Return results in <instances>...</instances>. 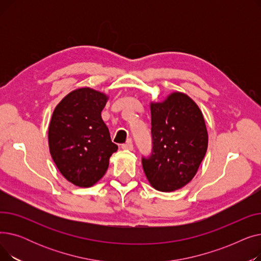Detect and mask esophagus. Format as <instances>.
Listing matches in <instances>:
<instances>
[{"label":"esophagus","instance_id":"34e87169","mask_svg":"<svg viewBox=\"0 0 261 261\" xmlns=\"http://www.w3.org/2000/svg\"><path fill=\"white\" fill-rule=\"evenodd\" d=\"M121 148H122L123 150H129V151H132V150H133V144H132L131 140H129L126 144H123V145L121 146Z\"/></svg>","mask_w":261,"mask_h":261}]
</instances>
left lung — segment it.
Segmentation results:
<instances>
[{
    "label": "left lung",
    "instance_id": "1",
    "mask_svg": "<svg viewBox=\"0 0 261 261\" xmlns=\"http://www.w3.org/2000/svg\"><path fill=\"white\" fill-rule=\"evenodd\" d=\"M150 109L152 152L142 159L143 168L150 184L169 193L193 180L206 153L208 134L201 110L184 93L174 92Z\"/></svg>",
    "mask_w": 261,
    "mask_h": 261
}]
</instances>
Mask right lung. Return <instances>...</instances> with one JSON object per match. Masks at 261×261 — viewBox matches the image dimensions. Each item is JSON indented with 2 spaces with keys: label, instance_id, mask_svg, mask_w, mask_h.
I'll use <instances>...</instances> for the list:
<instances>
[{
  "label": "right lung",
  "instance_id": "obj_1",
  "mask_svg": "<svg viewBox=\"0 0 261 261\" xmlns=\"http://www.w3.org/2000/svg\"><path fill=\"white\" fill-rule=\"evenodd\" d=\"M108 96L90 88L77 89L54 110L48 127L53 161L65 179L91 187L105 175L117 150L101 118Z\"/></svg>",
  "mask_w": 261,
  "mask_h": 261
}]
</instances>
